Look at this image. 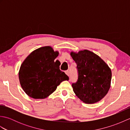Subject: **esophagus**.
Instances as JSON below:
<instances>
[{"mask_svg": "<svg viewBox=\"0 0 130 130\" xmlns=\"http://www.w3.org/2000/svg\"><path fill=\"white\" fill-rule=\"evenodd\" d=\"M65 74H67V75L68 76H69V75H70V74H69V71H65Z\"/></svg>", "mask_w": 130, "mask_h": 130, "instance_id": "34e87169", "label": "esophagus"}]
</instances>
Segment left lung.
Listing matches in <instances>:
<instances>
[{"instance_id":"1","label":"left lung","mask_w":130,"mask_h":130,"mask_svg":"<svg viewBox=\"0 0 130 130\" xmlns=\"http://www.w3.org/2000/svg\"><path fill=\"white\" fill-rule=\"evenodd\" d=\"M70 55L78 72V80L72 84L74 92L85 103L100 101L111 87V69L97 55L87 50L78 53L72 51Z\"/></svg>"}]
</instances>
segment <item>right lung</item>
Listing matches in <instances>:
<instances>
[{
	"label": "right lung",
	"mask_w": 130,
	"mask_h": 130,
	"mask_svg": "<svg viewBox=\"0 0 130 130\" xmlns=\"http://www.w3.org/2000/svg\"><path fill=\"white\" fill-rule=\"evenodd\" d=\"M59 52L44 46L32 52L24 60L19 71V82L27 95L34 99H44L56 89L69 77L54 61Z\"/></svg>",
	"instance_id": "1"
}]
</instances>
